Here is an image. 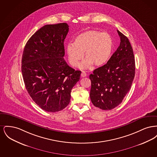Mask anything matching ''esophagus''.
I'll list each match as a JSON object with an SVG mask.
<instances>
[{"mask_svg": "<svg viewBox=\"0 0 157 157\" xmlns=\"http://www.w3.org/2000/svg\"><path fill=\"white\" fill-rule=\"evenodd\" d=\"M86 76V74L85 71H82V73H81V77L83 78V77H85Z\"/></svg>", "mask_w": 157, "mask_h": 157, "instance_id": "obj_1", "label": "esophagus"}]
</instances>
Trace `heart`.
Returning a JSON list of instances; mask_svg holds the SVG:
<instances>
[{"label": "heart", "mask_w": 157, "mask_h": 157, "mask_svg": "<svg viewBox=\"0 0 157 157\" xmlns=\"http://www.w3.org/2000/svg\"><path fill=\"white\" fill-rule=\"evenodd\" d=\"M112 47V38L108 33L98 30H87L75 37L74 44L67 45L68 60L73 67H77L84 55L86 59L81 65L82 69L89 68L92 64L100 67L109 59Z\"/></svg>", "instance_id": "1"}]
</instances>
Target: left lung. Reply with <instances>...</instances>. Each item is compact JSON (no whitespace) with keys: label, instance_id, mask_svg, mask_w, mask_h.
<instances>
[{"label":"left lung","instance_id":"left-lung-1","mask_svg":"<svg viewBox=\"0 0 157 157\" xmlns=\"http://www.w3.org/2000/svg\"><path fill=\"white\" fill-rule=\"evenodd\" d=\"M117 32L121 42L117 51L105 65L90 75L91 102L102 110H111L119 105L130 90L134 78L132 48L128 37Z\"/></svg>","mask_w":157,"mask_h":157}]
</instances>
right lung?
<instances>
[{
    "label": "right lung",
    "instance_id": "obj_1",
    "mask_svg": "<svg viewBox=\"0 0 157 157\" xmlns=\"http://www.w3.org/2000/svg\"><path fill=\"white\" fill-rule=\"evenodd\" d=\"M69 31L66 23L46 25L36 31L25 46L22 73L26 89L43 110L55 112L69 104L71 92L81 72L64 59V40Z\"/></svg>",
    "mask_w": 157,
    "mask_h": 157
}]
</instances>
